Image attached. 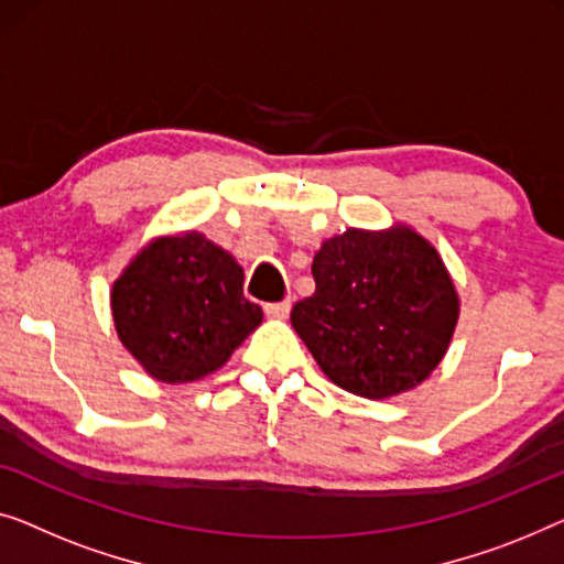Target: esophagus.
<instances>
[{"label":"esophagus","instance_id":"obj_1","mask_svg":"<svg viewBox=\"0 0 564 564\" xmlns=\"http://www.w3.org/2000/svg\"><path fill=\"white\" fill-rule=\"evenodd\" d=\"M291 312V301H275V304H265V314L273 316V319H285Z\"/></svg>","mask_w":564,"mask_h":564}]
</instances>
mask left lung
Segmentation results:
<instances>
[{
  "instance_id": "left-lung-1",
  "label": "left lung",
  "mask_w": 564,
  "mask_h": 564,
  "mask_svg": "<svg viewBox=\"0 0 564 564\" xmlns=\"http://www.w3.org/2000/svg\"><path fill=\"white\" fill-rule=\"evenodd\" d=\"M316 291L291 324L324 376L362 399L406 393L447 355L459 319L455 281L414 227H350L322 242Z\"/></svg>"
}]
</instances>
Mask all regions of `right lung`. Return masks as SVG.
<instances>
[{
    "label": "right lung",
    "instance_id": "add662e5",
    "mask_svg": "<svg viewBox=\"0 0 564 564\" xmlns=\"http://www.w3.org/2000/svg\"><path fill=\"white\" fill-rule=\"evenodd\" d=\"M242 281L235 256L196 229L155 237L109 293L117 337L161 383L206 378L263 322Z\"/></svg>",
    "mask_w": 564,
    "mask_h": 564
}]
</instances>
